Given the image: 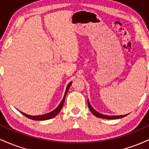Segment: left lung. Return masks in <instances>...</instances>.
<instances>
[{"label": "left lung", "mask_w": 149, "mask_h": 149, "mask_svg": "<svg viewBox=\"0 0 149 149\" xmlns=\"http://www.w3.org/2000/svg\"><path fill=\"white\" fill-rule=\"evenodd\" d=\"M88 104L89 109H90V111L94 116H95L96 117L100 118H104V119H109V120H115V119H119V118H122L125 117L126 116H127L128 114H125V115H121V116H108V115H104V114H102L100 113L97 112L96 110L94 109V108L92 107V105L90 104L89 100H88Z\"/></svg>", "instance_id": "8db88e82"}]
</instances>
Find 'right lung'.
<instances>
[{
  "label": "right lung",
  "mask_w": 149,
  "mask_h": 149,
  "mask_svg": "<svg viewBox=\"0 0 149 149\" xmlns=\"http://www.w3.org/2000/svg\"><path fill=\"white\" fill-rule=\"evenodd\" d=\"M71 83H72V82H70V83H69V85H67V87H66V91H65V93H64V97H63L62 100H61L60 104H59V106H58V107L56 108L54 110H53L52 111L47 113L43 114V115H40V116H30V115H28V114H26V113H23L22 111H20V112H21L23 115H24L26 117H27L28 118H29V119L33 120H49V119L55 117V116H57L59 112H60L61 109H62L63 105H64V101H65V97H66V94H67L68 91H69V88H70V86H71Z\"/></svg>",
  "instance_id": "obj_1"
}]
</instances>
